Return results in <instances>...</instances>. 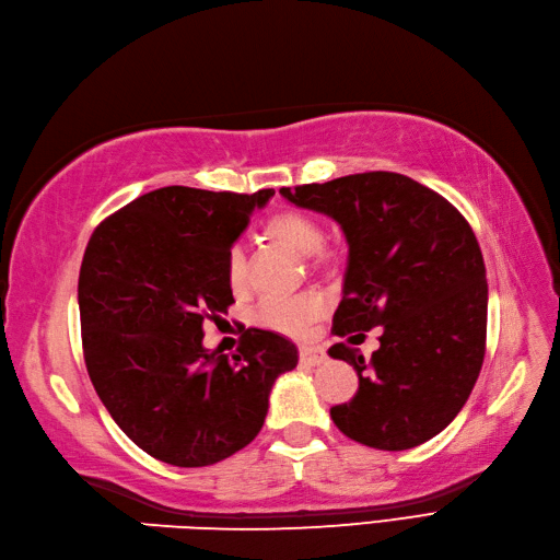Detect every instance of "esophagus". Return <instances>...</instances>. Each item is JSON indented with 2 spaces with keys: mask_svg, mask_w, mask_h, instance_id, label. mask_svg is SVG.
I'll list each match as a JSON object with an SVG mask.
<instances>
[{
  "mask_svg": "<svg viewBox=\"0 0 560 560\" xmlns=\"http://www.w3.org/2000/svg\"><path fill=\"white\" fill-rule=\"evenodd\" d=\"M326 360V354L322 348H314V346H300V362L305 366H319Z\"/></svg>",
  "mask_w": 560,
  "mask_h": 560,
  "instance_id": "esophagus-1",
  "label": "esophagus"
}]
</instances>
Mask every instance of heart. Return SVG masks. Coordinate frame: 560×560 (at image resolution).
I'll return each mask as SVG.
<instances>
[{
    "instance_id": "obj_1",
    "label": "heart",
    "mask_w": 560,
    "mask_h": 560,
    "mask_svg": "<svg viewBox=\"0 0 560 560\" xmlns=\"http://www.w3.org/2000/svg\"><path fill=\"white\" fill-rule=\"evenodd\" d=\"M265 238L279 243V246L293 250L300 257H307V267L312 271H326L336 265V255L324 248V229L303 210H277L262 222ZM224 275L229 289L243 293L248 289V255L241 246H232L224 260ZM326 310V300L322 293H300L291 298H269L257 310L255 319L260 326L271 328L277 334L298 336L305 328L322 317Z\"/></svg>"
}]
</instances>
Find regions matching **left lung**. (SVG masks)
Instances as JSON below:
<instances>
[{
  "mask_svg": "<svg viewBox=\"0 0 560 560\" xmlns=\"http://www.w3.org/2000/svg\"><path fill=\"white\" fill-rule=\"evenodd\" d=\"M279 194L346 232L350 257L334 334L383 331L369 362L346 342L328 348L360 376L350 402L331 407L334 423L385 452L435 438L466 405L485 360L487 279L470 224L447 198L397 172Z\"/></svg>",
  "mask_w": 560,
  "mask_h": 560,
  "instance_id": "8db88e82",
  "label": "left lung"
}]
</instances>
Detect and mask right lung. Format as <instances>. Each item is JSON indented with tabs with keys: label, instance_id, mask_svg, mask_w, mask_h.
<instances>
[{
	"label": "right lung",
	"instance_id": "1",
	"mask_svg": "<svg viewBox=\"0 0 560 560\" xmlns=\"http://www.w3.org/2000/svg\"><path fill=\"white\" fill-rule=\"evenodd\" d=\"M275 196L163 186L94 229L82 257V352L122 433L158 462L218 464L255 440L277 376L298 364L291 340L241 334L236 354L203 348L206 322L234 303L229 248Z\"/></svg>",
	"mask_w": 560,
	"mask_h": 560
}]
</instances>
